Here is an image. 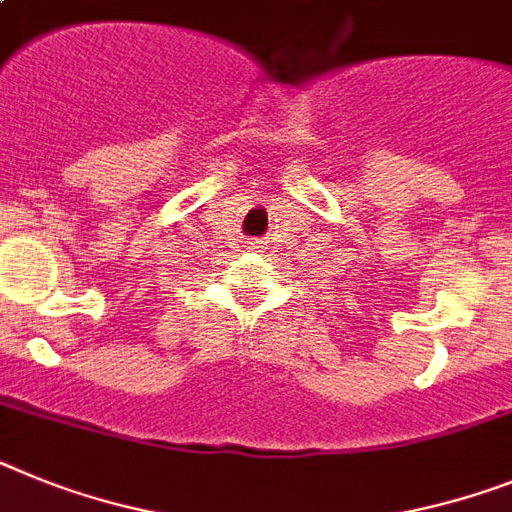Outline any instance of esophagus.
<instances>
[{"label":"esophagus","mask_w":512,"mask_h":512,"mask_svg":"<svg viewBox=\"0 0 512 512\" xmlns=\"http://www.w3.org/2000/svg\"><path fill=\"white\" fill-rule=\"evenodd\" d=\"M251 248H253V251H259V248H261L259 240H251Z\"/></svg>","instance_id":"obj_1"}]
</instances>
